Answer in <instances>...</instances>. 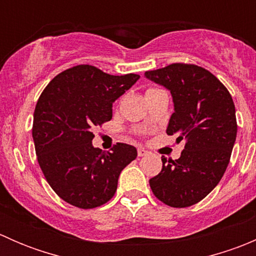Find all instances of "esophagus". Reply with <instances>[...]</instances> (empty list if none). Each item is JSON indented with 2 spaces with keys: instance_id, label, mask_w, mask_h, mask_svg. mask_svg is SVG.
I'll use <instances>...</instances> for the list:
<instances>
[{
  "instance_id": "34e87169",
  "label": "esophagus",
  "mask_w": 256,
  "mask_h": 256,
  "mask_svg": "<svg viewBox=\"0 0 256 256\" xmlns=\"http://www.w3.org/2000/svg\"><path fill=\"white\" fill-rule=\"evenodd\" d=\"M148 154V151H147V150H144V148H138V154L140 157H144V156H146V154Z\"/></svg>"
}]
</instances>
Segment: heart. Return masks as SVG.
Returning a JSON list of instances; mask_svg holds the SVG:
<instances>
[{"label":"heart","instance_id":"b5f03b06","mask_svg":"<svg viewBox=\"0 0 256 256\" xmlns=\"http://www.w3.org/2000/svg\"><path fill=\"white\" fill-rule=\"evenodd\" d=\"M150 90H154V89H150Z\"/></svg>","mask_w":256,"mask_h":256}]
</instances>
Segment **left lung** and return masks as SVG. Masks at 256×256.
<instances>
[{
	"label": "left lung",
	"instance_id": "left-lung-1",
	"mask_svg": "<svg viewBox=\"0 0 256 256\" xmlns=\"http://www.w3.org/2000/svg\"><path fill=\"white\" fill-rule=\"evenodd\" d=\"M144 76L171 92L174 112L166 132L186 140L180 158L162 156L150 187L164 204L190 207L207 197L228 167L238 128L233 99L210 72L194 64L174 63Z\"/></svg>",
	"mask_w": 256,
	"mask_h": 256
}]
</instances>
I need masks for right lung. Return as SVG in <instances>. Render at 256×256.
Returning a JSON list of instances; mask_svg holds the SVG:
<instances>
[{
    "label": "right lung",
    "mask_w": 256,
    "mask_h": 256,
    "mask_svg": "<svg viewBox=\"0 0 256 256\" xmlns=\"http://www.w3.org/2000/svg\"><path fill=\"white\" fill-rule=\"evenodd\" d=\"M140 76H110L76 66L50 80L38 99L32 136L38 164L54 192L78 208L105 204L114 197L121 171L138 156L128 144L112 152L92 146L94 126L110 121L112 102Z\"/></svg>",
    "instance_id": "1"
}]
</instances>
